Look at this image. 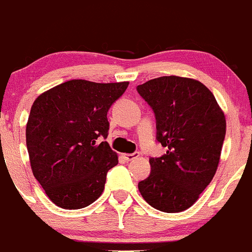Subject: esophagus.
Returning <instances> with one entry per match:
<instances>
[{
	"label": "esophagus",
	"mask_w": 252,
	"mask_h": 252,
	"mask_svg": "<svg viewBox=\"0 0 252 252\" xmlns=\"http://www.w3.org/2000/svg\"><path fill=\"white\" fill-rule=\"evenodd\" d=\"M140 156V153L139 152H134V153H124L123 155V158L126 160H133V159H135V158H137Z\"/></svg>",
	"instance_id": "esophagus-1"
}]
</instances>
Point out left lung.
Returning <instances> with one entry per match:
<instances>
[{
    "mask_svg": "<svg viewBox=\"0 0 252 252\" xmlns=\"http://www.w3.org/2000/svg\"><path fill=\"white\" fill-rule=\"evenodd\" d=\"M156 117V140L166 147L151 157L139 190L152 208L180 213L197 202L216 173L226 118L213 93L195 79L163 76L136 87Z\"/></svg>",
    "mask_w": 252,
    "mask_h": 252,
    "instance_id": "obj_1",
    "label": "left lung"
}]
</instances>
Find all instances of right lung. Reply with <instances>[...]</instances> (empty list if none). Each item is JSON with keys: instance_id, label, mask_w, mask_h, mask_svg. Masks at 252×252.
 I'll return each instance as SVG.
<instances>
[{"instance_id": "add662e5", "label": "right lung", "mask_w": 252, "mask_h": 252, "mask_svg": "<svg viewBox=\"0 0 252 252\" xmlns=\"http://www.w3.org/2000/svg\"><path fill=\"white\" fill-rule=\"evenodd\" d=\"M128 84L72 79L35 100L26 146L33 176L55 205L75 210L101 195L107 171L118 164L105 141L107 112Z\"/></svg>"}]
</instances>
